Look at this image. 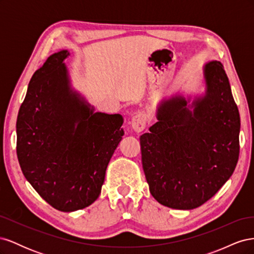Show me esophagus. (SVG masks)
I'll list each match as a JSON object with an SVG mask.
<instances>
[{"label":"esophagus","instance_id":"obj_1","mask_svg":"<svg viewBox=\"0 0 254 254\" xmlns=\"http://www.w3.org/2000/svg\"><path fill=\"white\" fill-rule=\"evenodd\" d=\"M146 126V114L144 112H137L131 119V127L136 132H141Z\"/></svg>","mask_w":254,"mask_h":254}]
</instances>
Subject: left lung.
Returning a JSON list of instances; mask_svg holds the SVG:
<instances>
[{
  "label": "left lung",
  "mask_w": 254,
  "mask_h": 254,
  "mask_svg": "<svg viewBox=\"0 0 254 254\" xmlns=\"http://www.w3.org/2000/svg\"><path fill=\"white\" fill-rule=\"evenodd\" d=\"M205 93L191 104L165 99L158 122L140 137L142 164L156 200L191 210L209 200L232 176L240 156L241 119L224 65L203 67Z\"/></svg>",
  "instance_id": "1"
}]
</instances>
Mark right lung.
I'll list each match as a JSON object with an SVG mask.
<instances>
[{
    "instance_id": "right-lung-1",
    "label": "right lung",
    "mask_w": 254,
    "mask_h": 254,
    "mask_svg": "<svg viewBox=\"0 0 254 254\" xmlns=\"http://www.w3.org/2000/svg\"><path fill=\"white\" fill-rule=\"evenodd\" d=\"M60 51L34 73L17 119V156L26 180L56 210L73 212L101 194L124 135L121 114L93 112L72 90Z\"/></svg>"
}]
</instances>
